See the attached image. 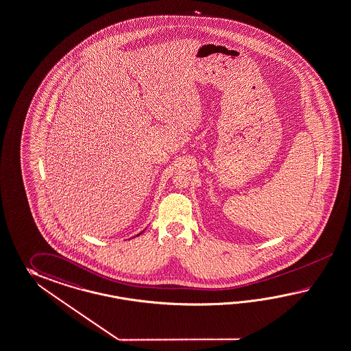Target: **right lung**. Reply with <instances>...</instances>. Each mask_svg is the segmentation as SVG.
Returning <instances> with one entry per match:
<instances>
[{
	"label": "right lung",
	"mask_w": 351,
	"mask_h": 351,
	"mask_svg": "<svg viewBox=\"0 0 351 351\" xmlns=\"http://www.w3.org/2000/svg\"><path fill=\"white\" fill-rule=\"evenodd\" d=\"M141 233H142V232H141ZM141 233H138L137 236H139V234H141Z\"/></svg>",
	"instance_id": "1"
}]
</instances>
